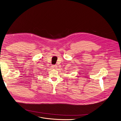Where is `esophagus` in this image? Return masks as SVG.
<instances>
[{"mask_svg":"<svg viewBox=\"0 0 121 121\" xmlns=\"http://www.w3.org/2000/svg\"><path fill=\"white\" fill-rule=\"evenodd\" d=\"M57 65H53L52 66V68H53V69H56V68H57Z\"/></svg>","mask_w":121,"mask_h":121,"instance_id":"34e87169","label":"esophagus"}]
</instances>
